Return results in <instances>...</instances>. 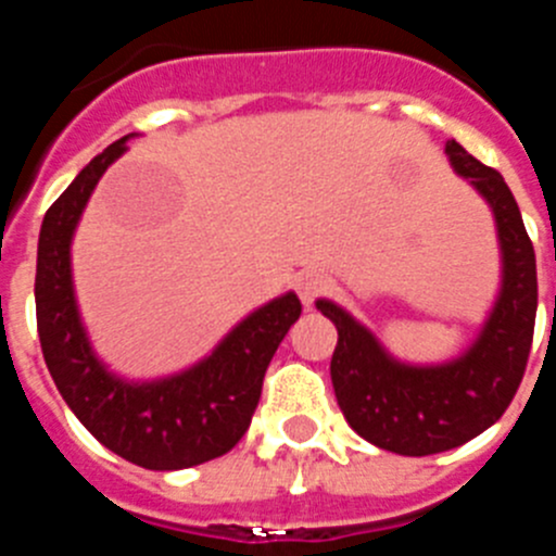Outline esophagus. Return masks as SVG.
I'll list each match as a JSON object with an SVG mask.
<instances>
[{
  "instance_id": "obj_1",
  "label": "esophagus",
  "mask_w": 556,
  "mask_h": 556,
  "mask_svg": "<svg viewBox=\"0 0 556 556\" xmlns=\"http://www.w3.org/2000/svg\"><path fill=\"white\" fill-rule=\"evenodd\" d=\"M294 289H298V294H301L303 306L308 308L328 289V278L323 273H317V269H306V273L298 275Z\"/></svg>"
}]
</instances>
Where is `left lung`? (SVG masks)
I'll list each match as a JSON object with an SVG mask.
<instances>
[{"mask_svg":"<svg viewBox=\"0 0 556 556\" xmlns=\"http://www.w3.org/2000/svg\"><path fill=\"white\" fill-rule=\"evenodd\" d=\"M445 155L456 175L488 200L501 248L498 298L468 351L443 365H409L387 353L345 308L317 301L339 333L331 356L339 409L367 443L404 456L456 448L507 412L527 370L538 314L534 248L513 191L454 139Z\"/></svg>","mask_w":556,"mask_h":556,"instance_id":"left-lung-1","label":"left lung"}]
</instances>
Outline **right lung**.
I'll return each mask as SVG.
<instances>
[{
    "mask_svg": "<svg viewBox=\"0 0 556 556\" xmlns=\"http://www.w3.org/2000/svg\"><path fill=\"white\" fill-rule=\"evenodd\" d=\"M130 136L102 150L43 214L36 267L38 337L58 392L105 448L147 470H180L217 459L242 440L269 358L301 317V301L287 292L264 303L203 362L175 376L125 381L108 370L77 308L72 236L91 191L127 150Z\"/></svg>",
    "mask_w": 556,
    "mask_h": 556,
    "instance_id": "obj_1",
    "label": "right lung"
}]
</instances>
